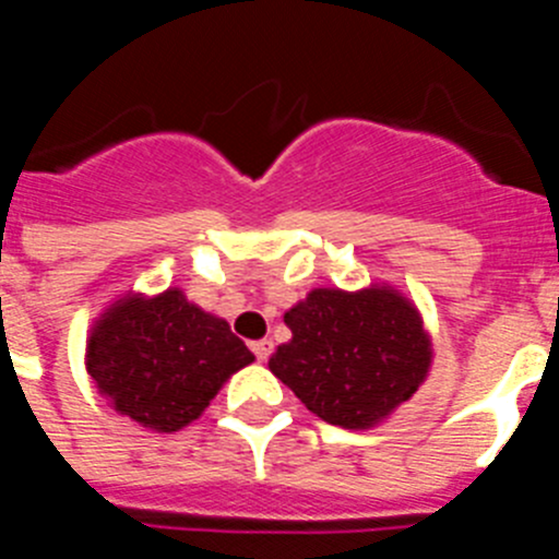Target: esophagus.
I'll return each mask as SVG.
<instances>
[{
	"label": "esophagus",
	"instance_id": "34e87169",
	"mask_svg": "<svg viewBox=\"0 0 559 559\" xmlns=\"http://www.w3.org/2000/svg\"><path fill=\"white\" fill-rule=\"evenodd\" d=\"M271 349H274V344H271L269 338H263V341H254V344H251V353L257 355V360H269Z\"/></svg>",
	"mask_w": 559,
	"mask_h": 559
}]
</instances>
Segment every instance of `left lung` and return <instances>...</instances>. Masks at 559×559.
<instances>
[{
    "instance_id": "obj_1",
    "label": "left lung",
    "mask_w": 559,
    "mask_h": 559,
    "mask_svg": "<svg viewBox=\"0 0 559 559\" xmlns=\"http://www.w3.org/2000/svg\"><path fill=\"white\" fill-rule=\"evenodd\" d=\"M290 341L269 369L330 426L367 431L414 397L433 364L423 313L389 283L313 288L285 310Z\"/></svg>"
}]
</instances>
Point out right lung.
<instances>
[{"label": "right lung", "instance_id": "right-lung-1", "mask_svg": "<svg viewBox=\"0 0 559 559\" xmlns=\"http://www.w3.org/2000/svg\"><path fill=\"white\" fill-rule=\"evenodd\" d=\"M251 360L226 319L190 302L181 288L153 296L128 290L103 308L86 335V372L100 397L156 433L199 419Z\"/></svg>", "mask_w": 559, "mask_h": 559}]
</instances>
